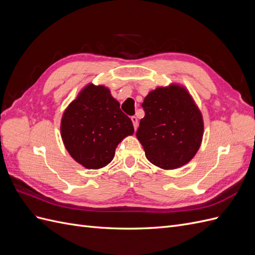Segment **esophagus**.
I'll list each match as a JSON object with an SVG mask.
<instances>
[{
  "mask_svg": "<svg viewBox=\"0 0 255 255\" xmlns=\"http://www.w3.org/2000/svg\"><path fill=\"white\" fill-rule=\"evenodd\" d=\"M130 120H132L134 128H135V130H136V129H137V127H138V119H137V117H135V116H133V117H130Z\"/></svg>",
  "mask_w": 255,
  "mask_h": 255,
  "instance_id": "obj_1",
  "label": "esophagus"
}]
</instances>
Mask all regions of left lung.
<instances>
[{
  "instance_id": "1",
  "label": "left lung",
  "mask_w": 255,
  "mask_h": 255,
  "mask_svg": "<svg viewBox=\"0 0 255 255\" xmlns=\"http://www.w3.org/2000/svg\"><path fill=\"white\" fill-rule=\"evenodd\" d=\"M136 133L150 163L173 170L194 158L202 142V114L188 90L177 84L157 87L143 100Z\"/></svg>"
}]
</instances>
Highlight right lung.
Masks as SVG:
<instances>
[{"instance_id":"obj_1","label":"right lung","mask_w":255,"mask_h":255,"mask_svg":"<svg viewBox=\"0 0 255 255\" xmlns=\"http://www.w3.org/2000/svg\"><path fill=\"white\" fill-rule=\"evenodd\" d=\"M132 120L104 85L89 83L65 110L60 135L71 157L87 169L109 165L117 145L133 135Z\"/></svg>"}]
</instances>
